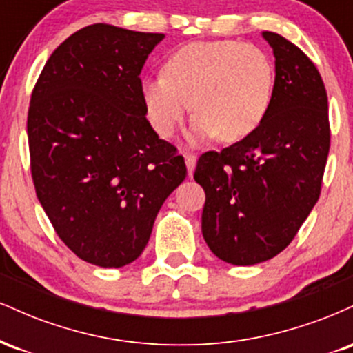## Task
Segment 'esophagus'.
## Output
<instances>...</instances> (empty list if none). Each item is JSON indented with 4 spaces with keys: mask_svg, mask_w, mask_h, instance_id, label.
Instances as JSON below:
<instances>
[{
    "mask_svg": "<svg viewBox=\"0 0 353 353\" xmlns=\"http://www.w3.org/2000/svg\"><path fill=\"white\" fill-rule=\"evenodd\" d=\"M184 159H185V165H188L189 176H192L194 168H196V163H197V156H196V154L185 152V154H184Z\"/></svg>",
    "mask_w": 353,
    "mask_h": 353,
    "instance_id": "1",
    "label": "esophagus"
}]
</instances>
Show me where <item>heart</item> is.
I'll return each instance as SVG.
<instances>
[{"instance_id": "b5f03b06", "label": "heart", "mask_w": 353, "mask_h": 353, "mask_svg": "<svg viewBox=\"0 0 353 353\" xmlns=\"http://www.w3.org/2000/svg\"><path fill=\"white\" fill-rule=\"evenodd\" d=\"M274 79L272 59L255 44L197 41L169 54L163 76L143 79L141 96L145 116L159 136H171L192 104L194 143L214 136L236 143L265 121Z\"/></svg>"}]
</instances>
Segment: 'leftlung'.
I'll return each instance as SVG.
<instances>
[{"label": "left lung", "mask_w": 353, "mask_h": 353, "mask_svg": "<svg viewBox=\"0 0 353 353\" xmlns=\"http://www.w3.org/2000/svg\"><path fill=\"white\" fill-rule=\"evenodd\" d=\"M275 58L274 99L257 131L204 152L194 179L205 192L202 236L221 261L254 265L292 242L322 188L330 148L327 91L315 64L264 31Z\"/></svg>", "instance_id": "1"}]
</instances>
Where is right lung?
<instances>
[{
    "mask_svg": "<svg viewBox=\"0 0 353 353\" xmlns=\"http://www.w3.org/2000/svg\"><path fill=\"white\" fill-rule=\"evenodd\" d=\"M163 39L104 23L83 28L56 48L31 94L36 196L61 241L89 264L136 261L188 174L141 96L139 74Z\"/></svg>",
    "mask_w": 353,
    "mask_h": 353,
    "instance_id": "obj_1",
    "label": "right lung"
}]
</instances>
